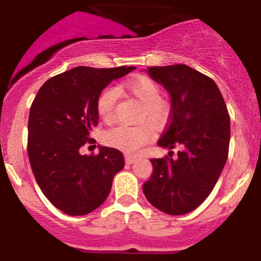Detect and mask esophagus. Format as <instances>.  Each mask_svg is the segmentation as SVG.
Listing matches in <instances>:
<instances>
[{"mask_svg":"<svg viewBox=\"0 0 261 261\" xmlns=\"http://www.w3.org/2000/svg\"><path fill=\"white\" fill-rule=\"evenodd\" d=\"M136 160H137L136 156H132V154H125V162H127V164L132 165L133 162H136Z\"/></svg>","mask_w":261,"mask_h":261,"instance_id":"obj_1","label":"esophagus"}]
</instances>
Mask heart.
Here are the masks:
<instances>
[{
    "instance_id": "b5f03b06",
    "label": "heart",
    "mask_w": 261,
    "mask_h": 261,
    "mask_svg": "<svg viewBox=\"0 0 261 261\" xmlns=\"http://www.w3.org/2000/svg\"><path fill=\"white\" fill-rule=\"evenodd\" d=\"M128 91L142 104L137 120L142 124L117 125L104 133V142L110 147L122 151L136 152L151 139V127L162 128L170 117V104L161 97V89L156 82L147 77H139L125 86ZM119 91L117 87L109 86L100 92L96 101V110L100 119L109 123L114 119ZM143 121L148 122V125Z\"/></svg>"
}]
</instances>
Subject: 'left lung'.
Wrapping results in <instances>:
<instances>
[{
  "label": "left lung",
  "mask_w": 261,
  "mask_h": 261,
  "mask_svg": "<svg viewBox=\"0 0 261 261\" xmlns=\"http://www.w3.org/2000/svg\"><path fill=\"white\" fill-rule=\"evenodd\" d=\"M147 73L170 94L171 112L157 144L175 159H152L153 172L143 184L147 200L171 216L199 207L215 188L228 156L229 115L212 79L185 64L148 67ZM171 156V151L169 152Z\"/></svg>",
  "instance_id": "left-lung-1"
}]
</instances>
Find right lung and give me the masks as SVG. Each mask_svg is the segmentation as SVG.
<instances>
[{"label":"right lung","instance_id":"add662e5","mask_svg":"<svg viewBox=\"0 0 261 261\" xmlns=\"http://www.w3.org/2000/svg\"><path fill=\"white\" fill-rule=\"evenodd\" d=\"M136 67H76L51 77L39 89L29 113L28 154L33 174L49 202L69 216L99 208L109 195L115 174L124 167L117 148L81 154L99 123L100 92Z\"/></svg>","mask_w":261,"mask_h":261}]
</instances>
